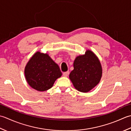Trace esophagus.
I'll list each match as a JSON object with an SVG mask.
<instances>
[{
    "instance_id": "obj_1",
    "label": "esophagus",
    "mask_w": 131,
    "mask_h": 131,
    "mask_svg": "<svg viewBox=\"0 0 131 131\" xmlns=\"http://www.w3.org/2000/svg\"><path fill=\"white\" fill-rule=\"evenodd\" d=\"M63 76H64V77H67L68 76V74H69V72L68 71L65 72H64L63 73Z\"/></svg>"
}]
</instances>
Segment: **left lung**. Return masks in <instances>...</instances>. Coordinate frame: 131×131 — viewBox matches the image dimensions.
<instances>
[{
  "instance_id": "1",
  "label": "left lung",
  "mask_w": 131,
  "mask_h": 131,
  "mask_svg": "<svg viewBox=\"0 0 131 131\" xmlns=\"http://www.w3.org/2000/svg\"><path fill=\"white\" fill-rule=\"evenodd\" d=\"M73 70L69 75L74 87L78 91L87 93L99 84L102 76V66L99 59L91 50L75 58Z\"/></svg>"
}]
</instances>
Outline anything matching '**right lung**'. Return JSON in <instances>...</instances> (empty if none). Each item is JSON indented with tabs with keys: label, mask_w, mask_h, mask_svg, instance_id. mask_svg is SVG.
Listing matches in <instances>:
<instances>
[{
	"label": "right lung",
	"mask_w": 131,
	"mask_h": 131,
	"mask_svg": "<svg viewBox=\"0 0 131 131\" xmlns=\"http://www.w3.org/2000/svg\"><path fill=\"white\" fill-rule=\"evenodd\" d=\"M24 73L28 84L39 92L52 88L57 79L62 76L59 67L47 53L36 52L25 67Z\"/></svg>",
	"instance_id": "right-lung-1"
}]
</instances>
